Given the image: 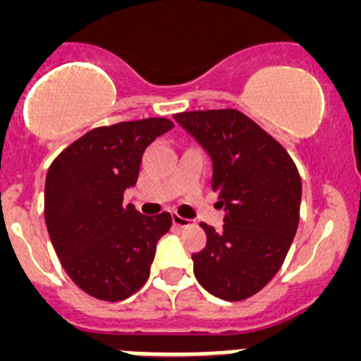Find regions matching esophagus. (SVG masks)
<instances>
[{"instance_id": "1", "label": "esophagus", "mask_w": 361, "mask_h": 361, "mask_svg": "<svg viewBox=\"0 0 361 361\" xmlns=\"http://www.w3.org/2000/svg\"><path fill=\"white\" fill-rule=\"evenodd\" d=\"M173 224L178 226V228H190V226H193V222L180 215H173Z\"/></svg>"}]
</instances>
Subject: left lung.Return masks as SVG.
Returning <instances> with one entry per match:
<instances>
[{"label": "left lung", "instance_id": "1", "mask_svg": "<svg viewBox=\"0 0 361 361\" xmlns=\"http://www.w3.org/2000/svg\"><path fill=\"white\" fill-rule=\"evenodd\" d=\"M213 162L212 190L224 208L222 231L200 222L206 247L193 255V273L213 296L228 302L258 293L279 273L300 220L302 180L279 141L242 111L175 114Z\"/></svg>", "mask_w": 361, "mask_h": 361}]
</instances>
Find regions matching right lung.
<instances>
[{
    "label": "right lung",
    "mask_w": 361,
    "mask_h": 361,
    "mask_svg": "<svg viewBox=\"0 0 361 361\" xmlns=\"http://www.w3.org/2000/svg\"><path fill=\"white\" fill-rule=\"evenodd\" d=\"M173 128L164 117L90 130L50 164L44 222L72 282L90 296L119 302L149 276L159 238L171 228L168 212L141 215L123 195L135 186L142 153Z\"/></svg>",
    "instance_id": "1"
}]
</instances>
